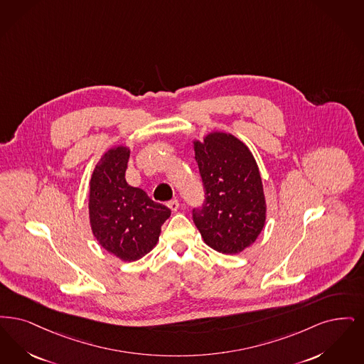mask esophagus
Masks as SVG:
<instances>
[{
    "label": "esophagus",
    "mask_w": 364,
    "mask_h": 364,
    "mask_svg": "<svg viewBox=\"0 0 364 364\" xmlns=\"http://www.w3.org/2000/svg\"><path fill=\"white\" fill-rule=\"evenodd\" d=\"M167 206H168L173 212H176L178 208H179V201H178V200H171V201L167 203Z\"/></svg>",
    "instance_id": "34e87169"
}]
</instances>
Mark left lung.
I'll list each match as a JSON object with an SVG mask.
<instances>
[{
    "label": "left lung",
    "instance_id": "obj_1",
    "mask_svg": "<svg viewBox=\"0 0 364 364\" xmlns=\"http://www.w3.org/2000/svg\"><path fill=\"white\" fill-rule=\"evenodd\" d=\"M205 200L193 222L206 245L223 254L249 247L265 224L261 175L249 148L232 134L215 132L194 141Z\"/></svg>",
    "mask_w": 364,
    "mask_h": 364
}]
</instances>
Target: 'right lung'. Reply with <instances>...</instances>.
<instances>
[{
	"label": "right lung",
	"mask_w": 364,
	"mask_h": 364,
	"mask_svg": "<svg viewBox=\"0 0 364 364\" xmlns=\"http://www.w3.org/2000/svg\"><path fill=\"white\" fill-rule=\"evenodd\" d=\"M129 154L127 146H117L96 164L90 182V222L99 243L130 262L154 249L171 210L127 185Z\"/></svg>",
	"instance_id": "1"
}]
</instances>
